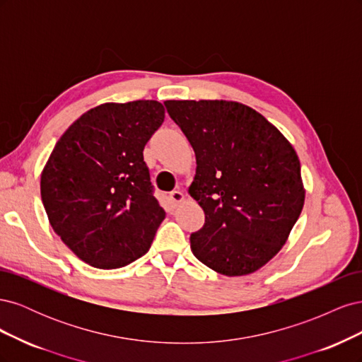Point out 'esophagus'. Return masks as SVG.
I'll return each instance as SVG.
<instances>
[{
	"label": "esophagus",
	"mask_w": 362,
	"mask_h": 362,
	"mask_svg": "<svg viewBox=\"0 0 362 362\" xmlns=\"http://www.w3.org/2000/svg\"><path fill=\"white\" fill-rule=\"evenodd\" d=\"M169 198H170V202L173 205H178V204H181L184 201V193L181 190H173V192H170Z\"/></svg>",
	"instance_id": "34e87169"
}]
</instances>
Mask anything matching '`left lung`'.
I'll return each instance as SVG.
<instances>
[{
    "mask_svg": "<svg viewBox=\"0 0 362 362\" xmlns=\"http://www.w3.org/2000/svg\"><path fill=\"white\" fill-rule=\"evenodd\" d=\"M196 156L189 193L205 213L193 255L225 276L254 273L286 245L305 202L300 161L276 127L234 101H166Z\"/></svg>",
    "mask_w": 362,
    "mask_h": 362,
    "instance_id": "left-lung-1",
    "label": "left lung"
}]
</instances>
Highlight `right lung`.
<instances>
[{
	"label": "right lung",
	"mask_w": 362,
	"mask_h": 362,
	"mask_svg": "<svg viewBox=\"0 0 362 362\" xmlns=\"http://www.w3.org/2000/svg\"><path fill=\"white\" fill-rule=\"evenodd\" d=\"M164 120L158 101L107 103L64 131L40 177L49 223L74 254L98 269L145 255L163 222L144 149Z\"/></svg>",
	"instance_id": "1"
}]
</instances>
